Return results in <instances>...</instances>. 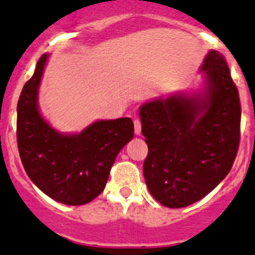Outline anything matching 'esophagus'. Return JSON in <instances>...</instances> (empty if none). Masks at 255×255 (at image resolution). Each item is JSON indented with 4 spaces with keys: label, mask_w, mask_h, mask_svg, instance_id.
Instances as JSON below:
<instances>
[{
    "label": "esophagus",
    "mask_w": 255,
    "mask_h": 255,
    "mask_svg": "<svg viewBox=\"0 0 255 255\" xmlns=\"http://www.w3.org/2000/svg\"><path fill=\"white\" fill-rule=\"evenodd\" d=\"M140 132H142V123H140V121L138 120V118H135L134 120V133L137 135H139Z\"/></svg>",
    "instance_id": "34e87169"
}]
</instances>
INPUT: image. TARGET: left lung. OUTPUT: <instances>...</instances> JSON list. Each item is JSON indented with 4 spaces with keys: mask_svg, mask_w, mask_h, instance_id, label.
Wrapping results in <instances>:
<instances>
[{
    "mask_svg": "<svg viewBox=\"0 0 255 255\" xmlns=\"http://www.w3.org/2000/svg\"><path fill=\"white\" fill-rule=\"evenodd\" d=\"M201 71L204 93L150 101L139 110L148 144L143 174L150 194L168 208L188 207L211 193L238 152L241 101L228 63L211 51Z\"/></svg>",
    "mask_w": 255,
    "mask_h": 255,
    "instance_id": "left-lung-1",
    "label": "left lung"
}]
</instances>
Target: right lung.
Masks as SVG:
<instances>
[{
  "instance_id": "right-lung-1",
  "label": "right lung",
  "mask_w": 255,
  "mask_h": 255,
  "mask_svg": "<svg viewBox=\"0 0 255 255\" xmlns=\"http://www.w3.org/2000/svg\"><path fill=\"white\" fill-rule=\"evenodd\" d=\"M48 54L38 59L17 103V145L27 175L48 197L82 206L102 193L120 150L133 138L130 118L98 121L80 134H61L39 115L37 95Z\"/></svg>"
}]
</instances>
